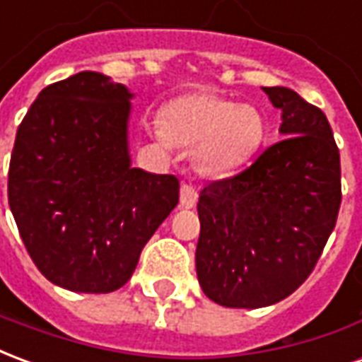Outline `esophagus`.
<instances>
[{
  "label": "esophagus",
  "mask_w": 362,
  "mask_h": 362,
  "mask_svg": "<svg viewBox=\"0 0 362 362\" xmlns=\"http://www.w3.org/2000/svg\"><path fill=\"white\" fill-rule=\"evenodd\" d=\"M197 197H199V194H197V189L194 188L192 184H182V188H180V205L182 207H186V209L194 207V205L197 204Z\"/></svg>",
  "instance_id": "1"
}]
</instances>
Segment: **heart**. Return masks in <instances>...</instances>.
Returning <instances> with one entry per match:
<instances>
[{"label": "heart", "instance_id": "heart-1", "mask_svg": "<svg viewBox=\"0 0 362 362\" xmlns=\"http://www.w3.org/2000/svg\"><path fill=\"white\" fill-rule=\"evenodd\" d=\"M165 135L182 147H199L202 165L215 174L246 165L264 139V118L250 104L213 93L174 98L160 112Z\"/></svg>", "mask_w": 362, "mask_h": 362}]
</instances>
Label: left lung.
Segmentation results:
<instances>
[{
    "mask_svg": "<svg viewBox=\"0 0 362 362\" xmlns=\"http://www.w3.org/2000/svg\"><path fill=\"white\" fill-rule=\"evenodd\" d=\"M283 139L197 202L196 269L213 303L262 308L310 275L341 205L339 149L326 114L287 87H264Z\"/></svg>",
    "mask_w": 362,
    "mask_h": 362,
    "instance_id": "8db88e82",
    "label": "left lung"
}]
</instances>
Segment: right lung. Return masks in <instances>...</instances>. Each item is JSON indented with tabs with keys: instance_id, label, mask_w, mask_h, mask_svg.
<instances>
[{
	"instance_id": "1",
	"label": "right lung",
	"mask_w": 362,
	"mask_h": 362,
	"mask_svg": "<svg viewBox=\"0 0 362 362\" xmlns=\"http://www.w3.org/2000/svg\"><path fill=\"white\" fill-rule=\"evenodd\" d=\"M134 95L81 71L48 85L21 122L7 196L19 235L44 277L75 293H112L180 194L173 174L132 166Z\"/></svg>"
}]
</instances>
